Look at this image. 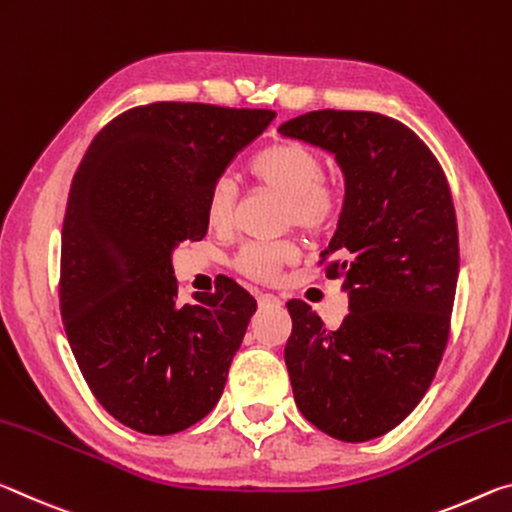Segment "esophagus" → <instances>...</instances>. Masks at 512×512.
Masks as SVG:
<instances>
[{"instance_id": "obj_1", "label": "esophagus", "mask_w": 512, "mask_h": 512, "mask_svg": "<svg viewBox=\"0 0 512 512\" xmlns=\"http://www.w3.org/2000/svg\"><path fill=\"white\" fill-rule=\"evenodd\" d=\"M258 304H261V306H279L281 299L272 295V292H258Z\"/></svg>"}]
</instances>
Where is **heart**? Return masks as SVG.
<instances>
[{
	"mask_svg": "<svg viewBox=\"0 0 512 512\" xmlns=\"http://www.w3.org/2000/svg\"><path fill=\"white\" fill-rule=\"evenodd\" d=\"M249 174L258 186L286 195V222L308 236H324L345 211V192L324 179V163L301 142H274L249 161ZM236 211V186L229 177L211 183L204 197V217L213 229H224ZM295 256L288 242H251L233 265L256 281H272Z\"/></svg>",
	"mask_w": 512,
	"mask_h": 512,
	"instance_id": "1",
	"label": "heart"
}]
</instances>
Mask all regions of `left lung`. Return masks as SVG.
I'll list each match as a JSON object with an SVG mask.
<instances>
[{"label": "left lung", "instance_id": "1", "mask_svg": "<svg viewBox=\"0 0 512 512\" xmlns=\"http://www.w3.org/2000/svg\"><path fill=\"white\" fill-rule=\"evenodd\" d=\"M279 133L333 152L347 186L320 267L345 281L349 313L331 331L306 301H288L292 395L335 440L379 438L420 404L447 349L458 281L449 183L424 140L388 115L326 108Z\"/></svg>", "mask_w": 512, "mask_h": 512}]
</instances>
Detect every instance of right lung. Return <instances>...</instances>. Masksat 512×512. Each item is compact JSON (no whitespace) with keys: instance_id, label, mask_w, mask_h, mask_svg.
Returning <instances> with one entry per match:
<instances>
[{"instance_id":"1","label":"right lung","mask_w":512,"mask_h":512,"mask_svg":"<svg viewBox=\"0 0 512 512\" xmlns=\"http://www.w3.org/2000/svg\"><path fill=\"white\" fill-rule=\"evenodd\" d=\"M267 108L154 102L92 138L61 233L63 326L95 399L129 429L170 435L222 397L256 299L233 279L181 301L172 249L201 240L204 197Z\"/></svg>"}]
</instances>
